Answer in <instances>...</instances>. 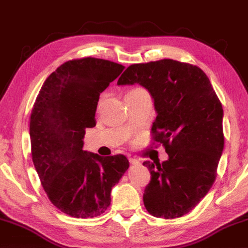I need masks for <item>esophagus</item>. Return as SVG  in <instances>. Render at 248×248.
<instances>
[{
	"label": "esophagus",
	"mask_w": 248,
	"mask_h": 248,
	"mask_svg": "<svg viewBox=\"0 0 248 248\" xmlns=\"http://www.w3.org/2000/svg\"><path fill=\"white\" fill-rule=\"evenodd\" d=\"M129 162H130V164H132V165H140V162H138V160H137L136 158H133V157H130V158H129Z\"/></svg>",
	"instance_id": "obj_1"
}]
</instances>
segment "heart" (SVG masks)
Segmentation results:
<instances>
[{
  "label": "heart",
  "mask_w": 248,
  "mask_h": 248,
  "mask_svg": "<svg viewBox=\"0 0 248 248\" xmlns=\"http://www.w3.org/2000/svg\"><path fill=\"white\" fill-rule=\"evenodd\" d=\"M135 90H143V89H140V88H137V89H134V90H132V91H135Z\"/></svg>",
  "instance_id": "1"
}]
</instances>
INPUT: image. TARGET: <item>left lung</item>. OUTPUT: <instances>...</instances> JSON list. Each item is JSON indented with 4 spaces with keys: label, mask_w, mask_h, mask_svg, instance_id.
<instances>
[{
    "label": "left lung",
    "mask_w": 248,
    "mask_h": 248,
    "mask_svg": "<svg viewBox=\"0 0 248 248\" xmlns=\"http://www.w3.org/2000/svg\"><path fill=\"white\" fill-rule=\"evenodd\" d=\"M134 83L153 98L157 116L152 138L169 156L162 164H142L151 173L143 204L153 217H181L208 193L217 177L224 149L222 103L200 67L176 60L130 65L117 84Z\"/></svg>",
    "instance_id": "8db88e82"
}]
</instances>
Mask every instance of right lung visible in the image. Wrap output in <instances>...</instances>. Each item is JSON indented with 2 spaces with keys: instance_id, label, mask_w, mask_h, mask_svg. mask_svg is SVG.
<instances>
[{
  "instance_id": "add662e5",
  "label": "right lung",
  "mask_w": 248,
  "mask_h": 248,
  "mask_svg": "<svg viewBox=\"0 0 248 248\" xmlns=\"http://www.w3.org/2000/svg\"><path fill=\"white\" fill-rule=\"evenodd\" d=\"M124 66L88 57L63 63L45 80L31 111V156L44 191L74 217L102 215L111 190L129 168L124 155L102 157L83 150L86 128L96 125L100 93Z\"/></svg>"
}]
</instances>
